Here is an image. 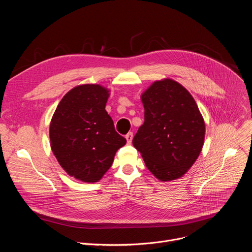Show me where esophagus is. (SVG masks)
<instances>
[{"instance_id": "esophagus-1", "label": "esophagus", "mask_w": 252, "mask_h": 252, "mask_svg": "<svg viewBox=\"0 0 252 252\" xmlns=\"http://www.w3.org/2000/svg\"><path fill=\"white\" fill-rule=\"evenodd\" d=\"M132 137H133V133H132V132H128V133L126 135V138L127 143H131Z\"/></svg>"}]
</instances>
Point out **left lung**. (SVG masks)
<instances>
[{"instance_id":"left-lung-1","label":"left lung","mask_w":252,"mask_h":252,"mask_svg":"<svg viewBox=\"0 0 252 252\" xmlns=\"http://www.w3.org/2000/svg\"><path fill=\"white\" fill-rule=\"evenodd\" d=\"M140 98L145 123L132 139L133 147L160 182L182 177L197 159L205 136L194 98L171 79L154 82Z\"/></svg>"}]
</instances>
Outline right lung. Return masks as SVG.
Listing matches in <instances>:
<instances>
[{"label": "right lung", "instance_id": "obj_1", "mask_svg": "<svg viewBox=\"0 0 252 252\" xmlns=\"http://www.w3.org/2000/svg\"><path fill=\"white\" fill-rule=\"evenodd\" d=\"M110 90L80 85L61 99L50 124L51 149L63 169L78 181L96 183L126 143L105 111Z\"/></svg>", "mask_w": 252, "mask_h": 252}]
</instances>
